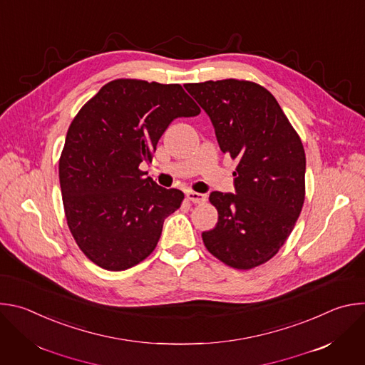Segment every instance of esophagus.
Segmentation results:
<instances>
[{"label": "esophagus", "mask_w": 365, "mask_h": 365, "mask_svg": "<svg viewBox=\"0 0 365 365\" xmlns=\"http://www.w3.org/2000/svg\"><path fill=\"white\" fill-rule=\"evenodd\" d=\"M186 197H187V200H190L193 203H203L206 200V195L197 193V192H193V190H187Z\"/></svg>", "instance_id": "34e87169"}]
</instances>
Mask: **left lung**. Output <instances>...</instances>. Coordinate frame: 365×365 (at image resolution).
I'll return each mask as SVG.
<instances>
[{"instance_id": "obj_1", "label": "left lung", "mask_w": 365, "mask_h": 365, "mask_svg": "<svg viewBox=\"0 0 365 365\" xmlns=\"http://www.w3.org/2000/svg\"><path fill=\"white\" fill-rule=\"evenodd\" d=\"M185 88L210 115L221 151L238 160L235 193L210 196L218 224L202 232L203 244L230 267L264 264L286 242L304 202L300 137L262 85L224 79Z\"/></svg>"}]
</instances>
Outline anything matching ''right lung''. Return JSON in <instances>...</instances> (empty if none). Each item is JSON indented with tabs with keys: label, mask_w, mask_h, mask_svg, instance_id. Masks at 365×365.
<instances>
[{
	"label": "right lung",
	"mask_w": 365,
	"mask_h": 365,
	"mask_svg": "<svg viewBox=\"0 0 365 365\" xmlns=\"http://www.w3.org/2000/svg\"><path fill=\"white\" fill-rule=\"evenodd\" d=\"M200 113L179 83L115 79L73 118L59 160L68 227L96 266L121 272L147 258L185 197L145 178L160 137Z\"/></svg>",
	"instance_id": "add662e5"
}]
</instances>
